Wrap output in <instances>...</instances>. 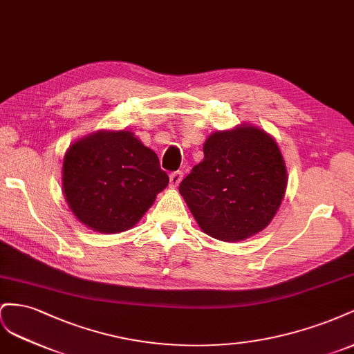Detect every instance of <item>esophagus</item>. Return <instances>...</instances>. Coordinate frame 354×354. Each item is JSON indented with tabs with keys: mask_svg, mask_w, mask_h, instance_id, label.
I'll list each match as a JSON object with an SVG mask.
<instances>
[{
	"mask_svg": "<svg viewBox=\"0 0 354 354\" xmlns=\"http://www.w3.org/2000/svg\"><path fill=\"white\" fill-rule=\"evenodd\" d=\"M169 178H170V187H178L184 178V174L180 170H176V171H171Z\"/></svg>",
	"mask_w": 354,
	"mask_h": 354,
	"instance_id": "obj_1",
	"label": "esophagus"
}]
</instances>
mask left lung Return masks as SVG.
<instances>
[{"mask_svg":"<svg viewBox=\"0 0 354 354\" xmlns=\"http://www.w3.org/2000/svg\"><path fill=\"white\" fill-rule=\"evenodd\" d=\"M205 158L179 185L198 227L222 241H241L264 230L286 193L280 149L250 124L212 133Z\"/></svg>","mask_w":354,"mask_h":354,"instance_id":"1","label":"left lung"}]
</instances>
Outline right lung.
I'll list each match as a JSON object with an SVG mask.
<instances>
[{"instance_id":"1","label":"right lung","mask_w":354,"mask_h":354,"mask_svg":"<svg viewBox=\"0 0 354 354\" xmlns=\"http://www.w3.org/2000/svg\"><path fill=\"white\" fill-rule=\"evenodd\" d=\"M167 184L157 154L129 130H99L71 145L64 158L66 203L97 233L132 228Z\"/></svg>"}]
</instances>
